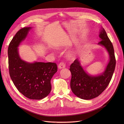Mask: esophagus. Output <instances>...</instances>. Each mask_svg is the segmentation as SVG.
<instances>
[{
	"mask_svg": "<svg viewBox=\"0 0 124 124\" xmlns=\"http://www.w3.org/2000/svg\"><path fill=\"white\" fill-rule=\"evenodd\" d=\"M65 67H66V64L63 62H60L58 66L59 69H63V68H65Z\"/></svg>",
	"mask_w": 124,
	"mask_h": 124,
	"instance_id": "esophagus-1",
	"label": "esophagus"
}]
</instances>
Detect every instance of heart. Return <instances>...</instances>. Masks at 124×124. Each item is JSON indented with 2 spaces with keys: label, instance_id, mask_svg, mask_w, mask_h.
<instances>
[{
  "label": "heart",
  "instance_id": "b5f03b06",
  "mask_svg": "<svg viewBox=\"0 0 124 124\" xmlns=\"http://www.w3.org/2000/svg\"><path fill=\"white\" fill-rule=\"evenodd\" d=\"M69 55H70V56H71V55H72V54H69Z\"/></svg>",
  "mask_w": 124,
  "mask_h": 124
}]
</instances>
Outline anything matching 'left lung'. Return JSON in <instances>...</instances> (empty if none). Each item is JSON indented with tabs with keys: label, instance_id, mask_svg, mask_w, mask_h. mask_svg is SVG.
I'll use <instances>...</instances> for the list:
<instances>
[{
	"label": "left lung",
	"instance_id": "left-lung-1",
	"mask_svg": "<svg viewBox=\"0 0 124 124\" xmlns=\"http://www.w3.org/2000/svg\"><path fill=\"white\" fill-rule=\"evenodd\" d=\"M99 37L101 41L99 45L105 47L108 52L110 60L104 72L97 76L87 74L80 65L78 59L70 65L72 74L70 88L74 94L83 100H90L98 97L108 85L114 72L116 59L113 45L104 28L101 30Z\"/></svg>",
	"mask_w": 124,
	"mask_h": 124
}]
</instances>
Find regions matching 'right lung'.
<instances>
[{
    "label": "right lung",
    "mask_w": 124,
    "mask_h": 124,
    "mask_svg": "<svg viewBox=\"0 0 124 124\" xmlns=\"http://www.w3.org/2000/svg\"><path fill=\"white\" fill-rule=\"evenodd\" d=\"M31 27L21 29L13 37L8 49L9 74L15 86L26 98L41 100L50 92V80L57 71L55 63H29L22 60L17 47L25 37Z\"/></svg>",
    "instance_id": "obj_1"
}]
</instances>
